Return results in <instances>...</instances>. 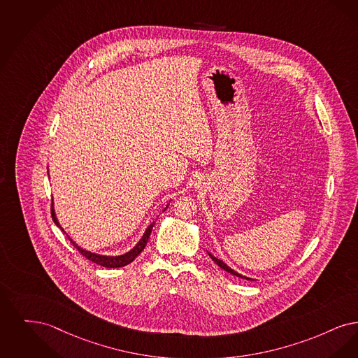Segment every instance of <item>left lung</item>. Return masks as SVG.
Returning a JSON list of instances; mask_svg holds the SVG:
<instances>
[{"label":"left lung","instance_id":"1","mask_svg":"<svg viewBox=\"0 0 358 358\" xmlns=\"http://www.w3.org/2000/svg\"><path fill=\"white\" fill-rule=\"evenodd\" d=\"M208 255L211 257V259L215 262V264H218L219 267L220 268H223V270H226L227 273H230V274H233V275H236V277H239V278H243V280H250V278H248V277H243V275H241V274H238L236 271H234L233 268L231 267H229L227 264H224V262H222L220 259H218V258H215V257H213L210 252H208Z\"/></svg>","mask_w":358,"mask_h":358}]
</instances>
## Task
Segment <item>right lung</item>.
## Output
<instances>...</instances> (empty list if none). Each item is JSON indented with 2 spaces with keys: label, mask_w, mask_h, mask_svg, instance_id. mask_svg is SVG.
Wrapping results in <instances>:
<instances>
[{
  "label": "right lung",
  "mask_w": 358,
  "mask_h": 358,
  "mask_svg": "<svg viewBox=\"0 0 358 358\" xmlns=\"http://www.w3.org/2000/svg\"><path fill=\"white\" fill-rule=\"evenodd\" d=\"M50 214H52V219H53V222H55V223L62 229V226H60L59 220L56 218V214H55L53 207H52V210H50ZM154 224H155V223H151V224L147 227V230H145L144 235L141 236L139 243H138L134 249L131 250V251H128V252H125L123 255H119V257L97 255V254H94V252H91V251H85V250L78 248V245H76L75 242H72V241H71V242H72V243H73V246H75V248H76V249L83 254V257H85L87 259L92 261L94 264H100V266H103V267H113V268H115V267H123V266H127V264H131V262H132V261L139 255L140 252L144 250L145 245H147V242H148V238H150V235H151V231H152ZM62 231H64V230H62Z\"/></svg>",
  "instance_id": "right-lung-1"
}]
</instances>
